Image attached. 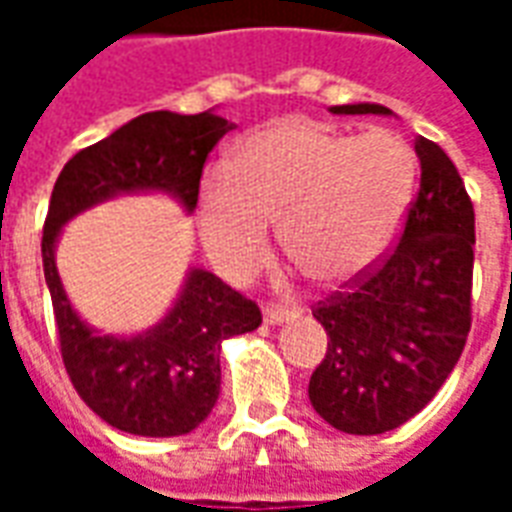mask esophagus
Here are the masks:
<instances>
[{
    "label": "esophagus",
    "mask_w": 512,
    "mask_h": 512,
    "mask_svg": "<svg viewBox=\"0 0 512 512\" xmlns=\"http://www.w3.org/2000/svg\"><path fill=\"white\" fill-rule=\"evenodd\" d=\"M296 315H299L296 307H279V304H266V307H263V318H266V323H271V326L293 321Z\"/></svg>",
    "instance_id": "esophagus-1"
}]
</instances>
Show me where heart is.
Masks as SVG:
<instances>
[{
    "mask_svg": "<svg viewBox=\"0 0 512 512\" xmlns=\"http://www.w3.org/2000/svg\"><path fill=\"white\" fill-rule=\"evenodd\" d=\"M417 186V156L386 128L343 134L288 120L246 139L233 169H213L200 189L205 249L227 274L263 260L271 219L301 271L345 285L386 255Z\"/></svg>",
    "mask_w": 512,
    "mask_h": 512,
    "instance_id": "heart-1",
    "label": "heart"
}]
</instances>
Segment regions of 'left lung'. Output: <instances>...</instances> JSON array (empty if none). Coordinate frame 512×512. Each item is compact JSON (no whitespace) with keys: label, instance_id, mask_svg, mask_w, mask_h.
Segmentation results:
<instances>
[{"label":"left lung","instance_id":"obj_1","mask_svg":"<svg viewBox=\"0 0 512 512\" xmlns=\"http://www.w3.org/2000/svg\"><path fill=\"white\" fill-rule=\"evenodd\" d=\"M334 115H392L381 104ZM422 178L400 244L384 266L334 293L312 315L329 348L310 378V403L332 428L376 436L428 406L472 326L474 208L450 156L417 136Z\"/></svg>","mask_w":512,"mask_h":512}]
</instances>
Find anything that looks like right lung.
Returning <instances> with one entry per match:
<instances>
[{"instance_id":"add662e5","label":"right lung","mask_w":512,"mask_h":512,"mask_svg":"<svg viewBox=\"0 0 512 512\" xmlns=\"http://www.w3.org/2000/svg\"><path fill=\"white\" fill-rule=\"evenodd\" d=\"M233 123L213 115L147 112L62 167L43 224V274L76 392L112 428L134 436H183L219 400L222 343L263 323L255 301L189 268L169 312L139 334H101L73 310L57 271V241L73 216L123 194H167L186 213L200 197L205 158Z\"/></svg>"}]
</instances>
